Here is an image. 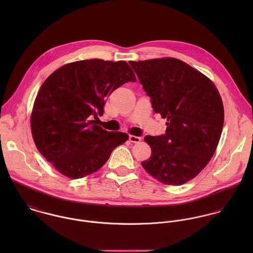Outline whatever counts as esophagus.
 Here are the masks:
<instances>
[{"label": "esophagus", "mask_w": 253, "mask_h": 253, "mask_svg": "<svg viewBox=\"0 0 253 253\" xmlns=\"http://www.w3.org/2000/svg\"><path fill=\"white\" fill-rule=\"evenodd\" d=\"M128 139L131 143H139L141 141V138L139 136H134V135H129Z\"/></svg>", "instance_id": "obj_1"}]
</instances>
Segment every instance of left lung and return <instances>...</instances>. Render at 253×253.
Listing matches in <instances>:
<instances>
[{"mask_svg": "<svg viewBox=\"0 0 253 253\" xmlns=\"http://www.w3.org/2000/svg\"><path fill=\"white\" fill-rule=\"evenodd\" d=\"M155 113L167 119L160 136H145L152 154L141 163L157 180L179 186L196 177L219 142L224 108L214 84L176 58L129 61Z\"/></svg>", "mask_w": 253, "mask_h": 253, "instance_id": "obj_1", "label": "left lung"}]
</instances>
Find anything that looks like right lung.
<instances>
[{
	"mask_svg": "<svg viewBox=\"0 0 253 253\" xmlns=\"http://www.w3.org/2000/svg\"><path fill=\"white\" fill-rule=\"evenodd\" d=\"M127 82L136 79L126 61L102 59L66 64L43 82L31 115L32 135L39 152L61 174L78 179L97 171L128 139L96 123L106 98Z\"/></svg>",
	"mask_w": 253,
	"mask_h": 253,
	"instance_id": "right-lung-1",
	"label": "right lung"
}]
</instances>
